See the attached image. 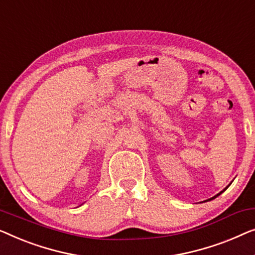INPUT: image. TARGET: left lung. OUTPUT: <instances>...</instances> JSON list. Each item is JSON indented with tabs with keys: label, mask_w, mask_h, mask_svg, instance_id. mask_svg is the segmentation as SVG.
<instances>
[{
	"label": "left lung",
	"mask_w": 255,
	"mask_h": 255,
	"mask_svg": "<svg viewBox=\"0 0 255 255\" xmlns=\"http://www.w3.org/2000/svg\"><path fill=\"white\" fill-rule=\"evenodd\" d=\"M228 187H229V186H228ZM228 187H227V188H228ZM227 188H225V189H227ZM225 189H223V191H222L221 193H218V194H217V195H215V196H214V198H211V199H209V200H206V202H207V201H210V200H214L215 198H217V196H218V195H221V194H222V193H223V192L225 191Z\"/></svg>",
	"instance_id": "left-lung-1"
}]
</instances>
